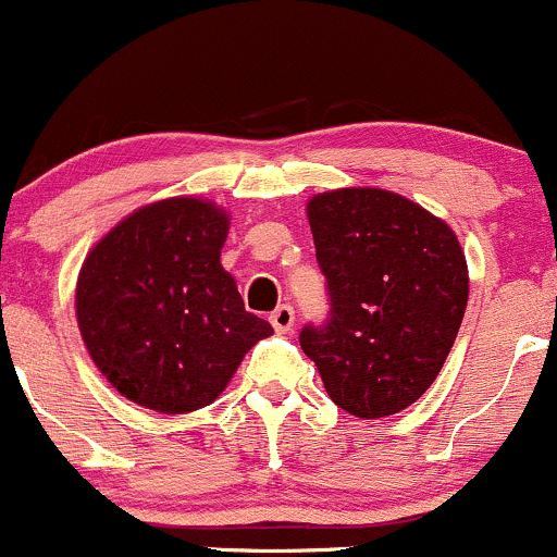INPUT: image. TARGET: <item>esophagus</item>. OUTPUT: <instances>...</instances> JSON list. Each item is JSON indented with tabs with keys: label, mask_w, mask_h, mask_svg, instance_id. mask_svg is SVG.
<instances>
[{
	"label": "esophagus",
	"mask_w": 557,
	"mask_h": 557,
	"mask_svg": "<svg viewBox=\"0 0 557 557\" xmlns=\"http://www.w3.org/2000/svg\"><path fill=\"white\" fill-rule=\"evenodd\" d=\"M270 322L274 332H280V335H287V332L293 330V324H296V311H293V306H277V309L270 314Z\"/></svg>",
	"instance_id": "34e87169"
}]
</instances>
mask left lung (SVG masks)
<instances>
[{"instance_id": "8db88e82", "label": "left lung", "mask_w": 557, "mask_h": 557, "mask_svg": "<svg viewBox=\"0 0 557 557\" xmlns=\"http://www.w3.org/2000/svg\"><path fill=\"white\" fill-rule=\"evenodd\" d=\"M306 214L330 319L300 330V348L343 411L393 417L430 389L461 330V243L440 216L382 188L317 194Z\"/></svg>"}]
</instances>
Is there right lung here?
<instances>
[{
  "mask_svg": "<svg viewBox=\"0 0 557 557\" xmlns=\"http://www.w3.org/2000/svg\"><path fill=\"white\" fill-rule=\"evenodd\" d=\"M227 230L225 209L175 196L136 209L88 251L75 317L94 363L127 400L159 413L209 406L272 335L222 270Z\"/></svg>",
  "mask_w": 557,
  "mask_h": 557,
  "instance_id": "obj_1",
  "label": "right lung"
}]
</instances>
